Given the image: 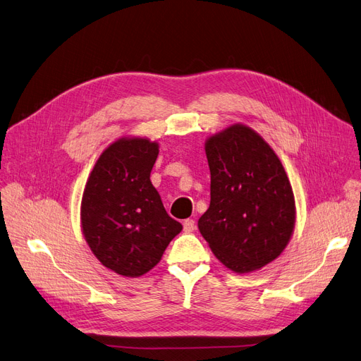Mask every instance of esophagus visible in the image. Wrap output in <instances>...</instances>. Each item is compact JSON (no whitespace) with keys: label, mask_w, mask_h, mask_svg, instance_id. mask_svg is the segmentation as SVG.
<instances>
[{"label":"esophagus","mask_w":361,"mask_h":361,"mask_svg":"<svg viewBox=\"0 0 361 361\" xmlns=\"http://www.w3.org/2000/svg\"><path fill=\"white\" fill-rule=\"evenodd\" d=\"M195 230V221L194 219H185L183 221V231L192 233Z\"/></svg>","instance_id":"1"}]
</instances>
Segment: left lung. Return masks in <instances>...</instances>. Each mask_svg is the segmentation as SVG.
<instances>
[{"label": "left lung", "instance_id": "left-lung-1", "mask_svg": "<svg viewBox=\"0 0 361 361\" xmlns=\"http://www.w3.org/2000/svg\"><path fill=\"white\" fill-rule=\"evenodd\" d=\"M210 204L198 230L224 266L235 273L264 267L288 245L295 222L294 194L273 149L246 126L206 142Z\"/></svg>", "mask_w": 361, "mask_h": 361}]
</instances>
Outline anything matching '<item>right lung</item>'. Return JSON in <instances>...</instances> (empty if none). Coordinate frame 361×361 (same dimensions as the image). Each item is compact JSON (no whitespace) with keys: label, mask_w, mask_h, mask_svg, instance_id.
I'll list each match as a JSON object with an SVG mask.
<instances>
[{"label":"right lung","mask_w":361,"mask_h":361,"mask_svg":"<svg viewBox=\"0 0 361 361\" xmlns=\"http://www.w3.org/2000/svg\"><path fill=\"white\" fill-rule=\"evenodd\" d=\"M158 143L119 139L95 163L82 197V230L94 255L118 275L155 267L182 224L169 216L151 171Z\"/></svg>","instance_id":"add662e5"}]
</instances>
